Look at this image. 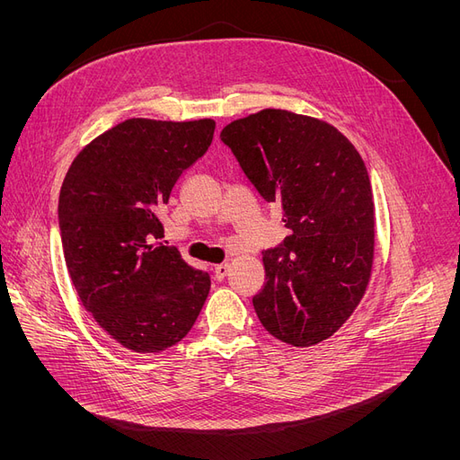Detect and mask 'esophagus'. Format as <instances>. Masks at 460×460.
Here are the masks:
<instances>
[{
    "instance_id": "obj_1",
    "label": "esophagus",
    "mask_w": 460,
    "mask_h": 460,
    "mask_svg": "<svg viewBox=\"0 0 460 460\" xmlns=\"http://www.w3.org/2000/svg\"><path fill=\"white\" fill-rule=\"evenodd\" d=\"M213 272H215V278H217V280H222V278H225V276L230 272V267H228L226 262H222V264H217Z\"/></svg>"
}]
</instances>
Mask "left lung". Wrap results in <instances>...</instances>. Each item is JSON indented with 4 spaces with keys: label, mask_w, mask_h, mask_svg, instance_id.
I'll list each match as a JSON object with an SVG mask.
<instances>
[{
    "label": "left lung",
    "mask_w": 460,
    "mask_h": 460,
    "mask_svg": "<svg viewBox=\"0 0 460 460\" xmlns=\"http://www.w3.org/2000/svg\"><path fill=\"white\" fill-rule=\"evenodd\" d=\"M259 196L282 207V243L262 252L261 324L294 347L333 336L363 299L374 259V201L365 161L332 124L262 109L222 128Z\"/></svg>",
    "instance_id": "8db88e82"
}]
</instances>
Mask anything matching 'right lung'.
<instances>
[{"instance_id": "add662e5", "label": "right lung", "mask_w": 460, "mask_h": 460, "mask_svg": "<svg viewBox=\"0 0 460 460\" xmlns=\"http://www.w3.org/2000/svg\"><path fill=\"white\" fill-rule=\"evenodd\" d=\"M213 134L211 119H128L82 149L63 180L59 230L76 294L136 353H161L186 338L208 296V274L157 240L163 205Z\"/></svg>"}]
</instances>
